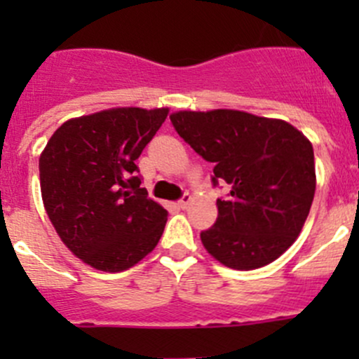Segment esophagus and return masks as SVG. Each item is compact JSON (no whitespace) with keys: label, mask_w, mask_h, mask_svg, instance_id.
Segmentation results:
<instances>
[{"label":"esophagus","mask_w":359,"mask_h":359,"mask_svg":"<svg viewBox=\"0 0 359 359\" xmlns=\"http://www.w3.org/2000/svg\"><path fill=\"white\" fill-rule=\"evenodd\" d=\"M191 203H193V196H191V194H184V196L179 200V203H177V205H179L180 208H187Z\"/></svg>","instance_id":"1"}]
</instances>
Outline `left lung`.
<instances>
[{"instance_id":"left-lung-1","label":"left lung","mask_w":359,"mask_h":359,"mask_svg":"<svg viewBox=\"0 0 359 359\" xmlns=\"http://www.w3.org/2000/svg\"><path fill=\"white\" fill-rule=\"evenodd\" d=\"M177 133L206 161L213 184L229 194L217 200L215 224L201 233L206 252L224 266L252 271L292 247L316 191L311 140L276 118L236 109L177 111Z\"/></svg>"}]
</instances>
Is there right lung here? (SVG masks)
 Listing matches in <instances>:
<instances>
[{"mask_svg": "<svg viewBox=\"0 0 359 359\" xmlns=\"http://www.w3.org/2000/svg\"><path fill=\"white\" fill-rule=\"evenodd\" d=\"M168 107H112L71 118L39 156L48 219L62 243L86 266L121 273L151 253L166 210L140 187L137 165Z\"/></svg>", "mask_w": 359, "mask_h": 359, "instance_id": "1", "label": "right lung"}]
</instances>
